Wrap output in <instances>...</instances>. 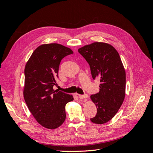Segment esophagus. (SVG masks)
Listing matches in <instances>:
<instances>
[{
	"instance_id": "1",
	"label": "esophagus",
	"mask_w": 153,
	"mask_h": 153,
	"mask_svg": "<svg viewBox=\"0 0 153 153\" xmlns=\"http://www.w3.org/2000/svg\"><path fill=\"white\" fill-rule=\"evenodd\" d=\"M78 97H79L80 99H86V98H87L88 95L87 94H85L84 95H79L78 96Z\"/></svg>"
}]
</instances>
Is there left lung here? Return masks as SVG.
<instances>
[{
  "label": "left lung",
  "mask_w": 153,
  "mask_h": 153,
  "mask_svg": "<svg viewBox=\"0 0 153 153\" xmlns=\"http://www.w3.org/2000/svg\"><path fill=\"white\" fill-rule=\"evenodd\" d=\"M89 64L93 79L99 78L100 91L92 94L97 113L91 121L104 124L112 119L122 105L126 90V73L119 54L112 45L96 42L78 49Z\"/></svg>",
  "instance_id": "obj_1"
}]
</instances>
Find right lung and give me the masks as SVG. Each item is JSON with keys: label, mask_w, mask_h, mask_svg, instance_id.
<instances>
[{"label": "right lung", "mask_w": 153, "mask_h": 153, "mask_svg": "<svg viewBox=\"0 0 153 153\" xmlns=\"http://www.w3.org/2000/svg\"><path fill=\"white\" fill-rule=\"evenodd\" d=\"M73 51L57 43L42 45L32 53L25 68L24 96L30 112L41 126L59 127L66 119L65 106L71 95L54 91L62 59Z\"/></svg>", "instance_id": "right-lung-1"}]
</instances>
